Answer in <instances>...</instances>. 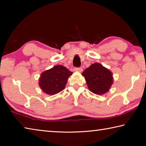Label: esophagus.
Masks as SVG:
<instances>
[{
	"label": "esophagus",
	"mask_w": 146,
	"mask_h": 146,
	"mask_svg": "<svg viewBox=\"0 0 146 146\" xmlns=\"http://www.w3.org/2000/svg\"><path fill=\"white\" fill-rule=\"evenodd\" d=\"M74 71H77V72H82L83 70L82 68H74Z\"/></svg>",
	"instance_id": "1"
}]
</instances>
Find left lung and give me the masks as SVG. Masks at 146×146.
Here are the masks:
<instances>
[{
    "label": "left lung",
    "instance_id": "1",
    "mask_svg": "<svg viewBox=\"0 0 146 146\" xmlns=\"http://www.w3.org/2000/svg\"><path fill=\"white\" fill-rule=\"evenodd\" d=\"M89 90L96 95H104L110 90L113 83L111 71L100 63L92 64L82 73Z\"/></svg>",
    "mask_w": 146,
    "mask_h": 146
}]
</instances>
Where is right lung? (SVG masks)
I'll list each match as a JSON object with an SVG mask.
<instances>
[{"instance_id":"right-lung-1","label":"right lung","mask_w":146,"mask_h":146,"mask_svg":"<svg viewBox=\"0 0 146 146\" xmlns=\"http://www.w3.org/2000/svg\"><path fill=\"white\" fill-rule=\"evenodd\" d=\"M72 74L64 66L56 65L40 74L38 85L47 95H55L64 90L68 78Z\"/></svg>"}]
</instances>
